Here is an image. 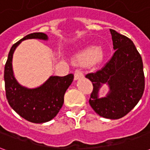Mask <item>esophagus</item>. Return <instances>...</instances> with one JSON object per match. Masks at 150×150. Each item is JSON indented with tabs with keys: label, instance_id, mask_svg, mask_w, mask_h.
Here are the masks:
<instances>
[{
	"label": "esophagus",
	"instance_id": "34e87169",
	"mask_svg": "<svg viewBox=\"0 0 150 150\" xmlns=\"http://www.w3.org/2000/svg\"><path fill=\"white\" fill-rule=\"evenodd\" d=\"M83 77V73L80 71V70H76L75 71V76H74V79L75 80H77V79H79Z\"/></svg>",
	"mask_w": 150,
	"mask_h": 150
}]
</instances>
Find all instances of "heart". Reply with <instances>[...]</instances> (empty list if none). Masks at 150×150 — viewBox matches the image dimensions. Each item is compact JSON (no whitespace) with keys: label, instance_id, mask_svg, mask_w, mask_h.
Instances as JSON below:
<instances>
[{"label":"heart","instance_id":"obj_1","mask_svg":"<svg viewBox=\"0 0 150 150\" xmlns=\"http://www.w3.org/2000/svg\"><path fill=\"white\" fill-rule=\"evenodd\" d=\"M105 57V52L101 47L89 46L81 52L77 54L75 57V62L79 65L87 66L91 63H99Z\"/></svg>","mask_w":150,"mask_h":150}]
</instances>
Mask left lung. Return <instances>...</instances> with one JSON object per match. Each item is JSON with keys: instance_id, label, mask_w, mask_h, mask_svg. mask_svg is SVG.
I'll return each mask as SVG.
<instances>
[{"instance_id": "obj_1", "label": "left lung", "mask_w": 150, "mask_h": 150, "mask_svg": "<svg viewBox=\"0 0 150 150\" xmlns=\"http://www.w3.org/2000/svg\"><path fill=\"white\" fill-rule=\"evenodd\" d=\"M115 53L103 68L86 78L93 85L89 104L98 115L108 119H120L132 110L142 97L145 89L143 62L132 40L111 30ZM106 84L110 91L104 98L98 91Z\"/></svg>"}]
</instances>
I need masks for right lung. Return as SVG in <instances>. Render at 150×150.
<instances>
[{
  "instance_id": "1",
  "label": "right lung",
  "mask_w": 150,
  "mask_h": 150,
  "mask_svg": "<svg viewBox=\"0 0 150 150\" xmlns=\"http://www.w3.org/2000/svg\"><path fill=\"white\" fill-rule=\"evenodd\" d=\"M46 41L48 36L44 33L28 34L13 45L5 66V94L10 107L28 121L36 124L47 122L59 113L64 102V95L74 79V75L50 76L43 84L35 88L21 85L15 79L13 71V55L19 44L26 39Z\"/></svg>"
}]
</instances>
